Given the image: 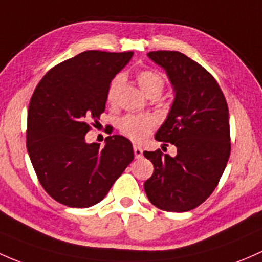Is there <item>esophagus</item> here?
<instances>
[{
  "instance_id": "1",
  "label": "esophagus",
  "mask_w": 262,
  "mask_h": 262,
  "mask_svg": "<svg viewBox=\"0 0 262 262\" xmlns=\"http://www.w3.org/2000/svg\"><path fill=\"white\" fill-rule=\"evenodd\" d=\"M133 149H134V154H136V158H142V157H143V149H142V148L138 147V145H134Z\"/></svg>"
}]
</instances>
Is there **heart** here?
<instances>
[{"label": "heart", "mask_w": 262, "mask_h": 262, "mask_svg": "<svg viewBox=\"0 0 262 262\" xmlns=\"http://www.w3.org/2000/svg\"><path fill=\"white\" fill-rule=\"evenodd\" d=\"M137 80H138L140 89L148 96H158L163 92L164 85H166L163 76L154 70H140L137 74ZM122 75H117L113 79L108 88V93H106L108 103H115L117 93L119 88L122 86ZM154 126H156V120L150 115L143 114L124 115L122 119L119 120V123H118V128H119L120 133L128 137L133 142H142V140H144L152 133Z\"/></svg>", "instance_id": "heart-1"}]
</instances>
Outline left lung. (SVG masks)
<instances>
[{
    "label": "left lung",
    "instance_id": "8db88e82",
    "mask_svg": "<svg viewBox=\"0 0 262 262\" xmlns=\"http://www.w3.org/2000/svg\"><path fill=\"white\" fill-rule=\"evenodd\" d=\"M167 71L176 98L156 139L177 156L145 150L154 170L144 189L152 205L168 212L198 207L219 184L231 153L228 106L216 79L180 51H150Z\"/></svg>",
    "mask_w": 262,
    "mask_h": 262
}]
</instances>
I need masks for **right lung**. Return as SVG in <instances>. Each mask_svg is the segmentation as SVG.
I'll return each mask as SVG.
<instances>
[{"mask_svg": "<svg viewBox=\"0 0 262 262\" xmlns=\"http://www.w3.org/2000/svg\"><path fill=\"white\" fill-rule=\"evenodd\" d=\"M132 56L133 51H84L50 69L32 94L27 152L42 188L61 205L100 202L134 159L122 136L106 137L104 147L85 142L105 110L110 81Z\"/></svg>", "mask_w": 262, "mask_h": 262, "instance_id": "1", "label": "right lung"}]
</instances>
